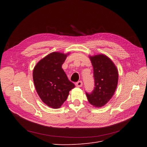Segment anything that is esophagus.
<instances>
[{
    "label": "esophagus",
    "instance_id": "esophagus-1",
    "mask_svg": "<svg viewBox=\"0 0 147 147\" xmlns=\"http://www.w3.org/2000/svg\"><path fill=\"white\" fill-rule=\"evenodd\" d=\"M75 85H76V86L77 87H82L83 85V82L82 81H79L75 83Z\"/></svg>",
    "mask_w": 147,
    "mask_h": 147
}]
</instances>
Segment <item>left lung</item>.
<instances>
[{
  "mask_svg": "<svg viewBox=\"0 0 147 147\" xmlns=\"http://www.w3.org/2000/svg\"><path fill=\"white\" fill-rule=\"evenodd\" d=\"M93 67L95 88L91 94L86 92L89 102L96 108L104 106L117 88L118 71L113 62L104 54L89 56Z\"/></svg>",
  "mask_w": 147,
  "mask_h": 147,
  "instance_id": "left-lung-1",
  "label": "left lung"
}]
</instances>
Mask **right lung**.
I'll use <instances>...</instances> for the list:
<instances>
[{
	"mask_svg": "<svg viewBox=\"0 0 147 147\" xmlns=\"http://www.w3.org/2000/svg\"><path fill=\"white\" fill-rule=\"evenodd\" d=\"M70 53L53 52L40 60L33 70L35 90L44 104L59 109L64 104L69 91L75 88L62 69Z\"/></svg>",
	"mask_w": 147,
	"mask_h": 147,
	"instance_id": "right-lung-1",
	"label": "right lung"
}]
</instances>
